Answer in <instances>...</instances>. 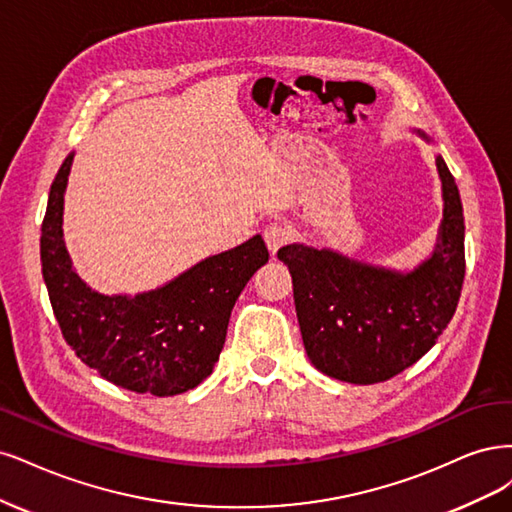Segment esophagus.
Masks as SVG:
<instances>
[{
    "label": "esophagus",
    "instance_id": "1",
    "mask_svg": "<svg viewBox=\"0 0 512 512\" xmlns=\"http://www.w3.org/2000/svg\"><path fill=\"white\" fill-rule=\"evenodd\" d=\"M263 238H266L268 249L274 255L280 246H285L287 242L293 240V229H291V225H287L283 221H274V223L266 225V229H263Z\"/></svg>",
    "mask_w": 512,
    "mask_h": 512
}]
</instances>
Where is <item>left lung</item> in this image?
<instances>
[{"mask_svg":"<svg viewBox=\"0 0 512 512\" xmlns=\"http://www.w3.org/2000/svg\"><path fill=\"white\" fill-rule=\"evenodd\" d=\"M436 168L442 221L434 253L417 268L370 266L298 242L278 251L291 272L304 349L319 372L353 385L389 381L430 351L453 319L466 274L464 208L440 155Z\"/></svg>","mask_w":512,"mask_h":512,"instance_id":"obj_1","label":"left lung"}]
</instances>
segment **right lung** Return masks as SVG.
Wrapping results in <instances>:
<instances>
[{"instance_id": "add662e5", "label": "right lung", "mask_w": 512, "mask_h": 512, "mask_svg": "<svg viewBox=\"0 0 512 512\" xmlns=\"http://www.w3.org/2000/svg\"><path fill=\"white\" fill-rule=\"evenodd\" d=\"M72 161L74 153L53 180L40 238L42 276L65 342L117 387L159 398L197 387L219 361L240 291L268 263L266 242L257 234L151 291L97 293L72 268L63 240Z\"/></svg>"}]
</instances>
